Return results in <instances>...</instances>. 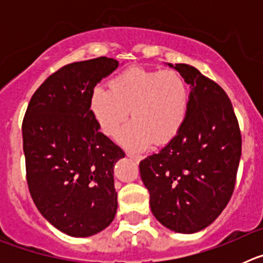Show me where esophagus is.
Instances as JSON below:
<instances>
[{"instance_id": "1", "label": "esophagus", "mask_w": 263, "mask_h": 263, "mask_svg": "<svg viewBox=\"0 0 263 263\" xmlns=\"http://www.w3.org/2000/svg\"><path fill=\"white\" fill-rule=\"evenodd\" d=\"M127 157L130 158V159H133L134 162H139V160L142 159V157L141 155H137V154H132V153H127Z\"/></svg>"}]
</instances>
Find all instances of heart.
Returning a JSON list of instances; mask_svg holds the SVG:
<instances>
[{"label": "heart", "instance_id": "1", "mask_svg": "<svg viewBox=\"0 0 263 263\" xmlns=\"http://www.w3.org/2000/svg\"><path fill=\"white\" fill-rule=\"evenodd\" d=\"M89 109L105 136L117 134L127 150L139 152L152 142L162 145L174 138L185 122L190 87L179 72L130 67L111 78L109 88L97 85L89 96Z\"/></svg>", "mask_w": 263, "mask_h": 263}]
</instances>
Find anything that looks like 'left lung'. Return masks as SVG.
<instances>
[{
  "label": "left lung",
  "mask_w": 263,
  "mask_h": 263,
  "mask_svg": "<svg viewBox=\"0 0 263 263\" xmlns=\"http://www.w3.org/2000/svg\"><path fill=\"white\" fill-rule=\"evenodd\" d=\"M167 66L191 88L190 109L178 134L139 163L150 208L176 233L205 229L231 200L241 158V133L231 100L220 85L188 64Z\"/></svg>",
  "instance_id": "8db88e82"
}]
</instances>
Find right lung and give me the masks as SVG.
I'll list each match as a JSON object with an SVG mask.
<instances>
[{
	"label": "right lung",
	"mask_w": 263,
	"mask_h": 263,
	"mask_svg": "<svg viewBox=\"0 0 263 263\" xmlns=\"http://www.w3.org/2000/svg\"><path fill=\"white\" fill-rule=\"evenodd\" d=\"M118 66L105 57L64 66L32 95L23 120L32 200L50 224L72 237L104 231L117 212L113 168L125 153L100 133L89 96Z\"/></svg>",
	"instance_id": "1"
}]
</instances>
